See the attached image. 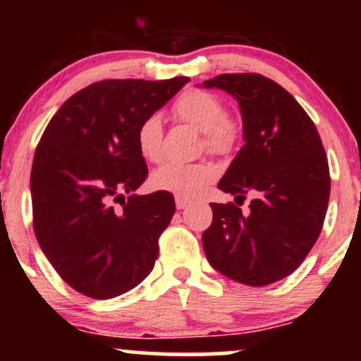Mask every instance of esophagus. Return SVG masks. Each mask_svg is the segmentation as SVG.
Listing matches in <instances>:
<instances>
[{"instance_id":"obj_1","label":"esophagus","mask_w":361,"mask_h":361,"mask_svg":"<svg viewBox=\"0 0 361 361\" xmlns=\"http://www.w3.org/2000/svg\"><path fill=\"white\" fill-rule=\"evenodd\" d=\"M190 205V202L186 200V198H180V197H176V209H186V207Z\"/></svg>"}]
</instances>
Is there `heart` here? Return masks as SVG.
Segmentation results:
<instances>
[{"label":"heart","instance_id":"heart-1","mask_svg":"<svg viewBox=\"0 0 361 361\" xmlns=\"http://www.w3.org/2000/svg\"><path fill=\"white\" fill-rule=\"evenodd\" d=\"M173 115L180 122L202 130V147L212 154H229L241 139V126L227 115V106L221 97L210 91L190 88L178 97ZM164 127L159 115H149L139 123L135 144L139 154L147 163L163 159ZM219 176V168L212 163H169L156 169L151 185L159 192H168L180 198H195Z\"/></svg>","mask_w":361,"mask_h":361}]
</instances>
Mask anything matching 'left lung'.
I'll return each mask as SVG.
<instances>
[{"mask_svg": "<svg viewBox=\"0 0 361 361\" xmlns=\"http://www.w3.org/2000/svg\"><path fill=\"white\" fill-rule=\"evenodd\" d=\"M204 86L233 94L244 122L246 144L219 188L238 204L255 195L247 211L210 204L212 224L202 234L207 259L239 283H275L300 267L321 234L331 192L326 151L299 102L270 78L221 74Z\"/></svg>", "mask_w": 361, "mask_h": 361, "instance_id": "8db88e82", "label": "left lung"}]
</instances>
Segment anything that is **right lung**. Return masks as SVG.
I'll return each mask as SVG.
<instances>
[{"label":"right lung","instance_id":"right-lung-1","mask_svg":"<svg viewBox=\"0 0 361 361\" xmlns=\"http://www.w3.org/2000/svg\"><path fill=\"white\" fill-rule=\"evenodd\" d=\"M188 81H97L62 103L45 127L30 175L34 231L54 270L82 295H122L154 268L175 197L123 193L147 178L135 144L139 123Z\"/></svg>","mask_w":361,"mask_h":361}]
</instances>
